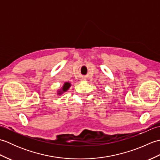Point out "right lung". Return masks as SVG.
<instances>
[{
	"label": "right lung",
	"instance_id": "add662e5",
	"mask_svg": "<svg viewBox=\"0 0 160 160\" xmlns=\"http://www.w3.org/2000/svg\"><path fill=\"white\" fill-rule=\"evenodd\" d=\"M70 87H71V84L69 82H65L64 84L62 89L58 91V94L59 95L62 94L64 92H65V91H67L68 89H69Z\"/></svg>",
	"mask_w": 160,
	"mask_h": 160
}]
</instances>
